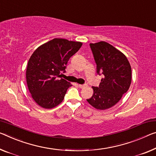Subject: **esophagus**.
Segmentation results:
<instances>
[{"mask_svg": "<svg viewBox=\"0 0 156 156\" xmlns=\"http://www.w3.org/2000/svg\"><path fill=\"white\" fill-rule=\"evenodd\" d=\"M86 84H78V86H79V87H80V88H84V87H86Z\"/></svg>", "mask_w": 156, "mask_h": 156, "instance_id": "1", "label": "esophagus"}]
</instances>
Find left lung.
I'll return each mask as SVG.
<instances>
[{
  "mask_svg": "<svg viewBox=\"0 0 156 156\" xmlns=\"http://www.w3.org/2000/svg\"><path fill=\"white\" fill-rule=\"evenodd\" d=\"M97 65V73L102 74L99 87L93 86V94L87 102L94 108L105 110L114 106L130 88L131 66L127 57L109 43H90Z\"/></svg>",
  "mask_w": 156,
  "mask_h": 156,
  "instance_id": "left-lung-1",
  "label": "left lung"
}]
</instances>
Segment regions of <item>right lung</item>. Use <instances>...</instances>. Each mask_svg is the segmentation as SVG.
I'll list each match as a JSON object with an SVG mask.
<instances>
[{
    "label": "right lung",
    "mask_w": 156,
    "mask_h": 156,
    "mask_svg": "<svg viewBox=\"0 0 156 156\" xmlns=\"http://www.w3.org/2000/svg\"><path fill=\"white\" fill-rule=\"evenodd\" d=\"M82 42L54 38L40 45L31 55L26 72L31 97L42 108L51 109L61 104L72 84L61 77L66 65Z\"/></svg>",
    "instance_id": "add662e5"
}]
</instances>
